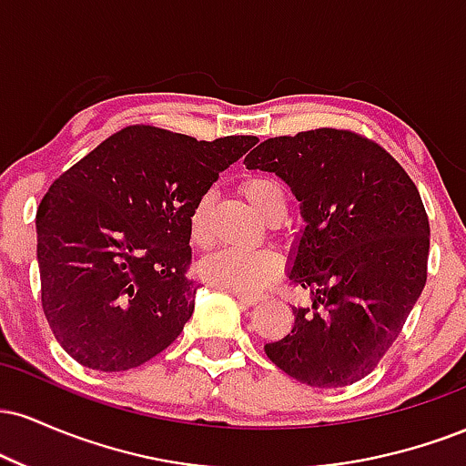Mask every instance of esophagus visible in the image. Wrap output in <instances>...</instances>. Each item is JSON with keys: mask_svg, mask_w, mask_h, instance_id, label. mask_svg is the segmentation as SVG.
<instances>
[{"mask_svg": "<svg viewBox=\"0 0 466 466\" xmlns=\"http://www.w3.org/2000/svg\"><path fill=\"white\" fill-rule=\"evenodd\" d=\"M234 296H237V300L240 304H248V307H251V304H258L260 300H263V296L260 293H243V291H234Z\"/></svg>", "mask_w": 466, "mask_h": 466, "instance_id": "obj_1", "label": "esophagus"}]
</instances>
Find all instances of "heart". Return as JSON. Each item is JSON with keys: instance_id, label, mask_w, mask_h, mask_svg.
Returning a JSON list of instances; mask_svg holds the SVG:
<instances>
[{"instance_id": "obj_1", "label": "heart", "mask_w": 466, "mask_h": 466, "mask_svg": "<svg viewBox=\"0 0 466 466\" xmlns=\"http://www.w3.org/2000/svg\"><path fill=\"white\" fill-rule=\"evenodd\" d=\"M243 195L256 210L263 215L267 221H278L287 210V195L280 181L267 175H251L245 177ZM212 206H215V192L206 190L201 192L199 199L192 206L188 215V237L195 248H208L212 240L210 232V218ZM278 271V256L269 249L243 251L234 249H215L206 256L199 263V276L208 285L226 289V291H258L265 287Z\"/></svg>"}]
</instances>
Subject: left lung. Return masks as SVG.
I'll return each instance as SVG.
<instances>
[{
	"label": "left lung",
	"mask_w": 466,
	"mask_h": 466,
	"mask_svg": "<svg viewBox=\"0 0 466 466\" xmlns=\"http://www.w3.org/2000/svg\"><path fill=\"white\" fill-rule=\"evenodd\" d=\"M248 168L291 186L307 221L289 280L311 293L291 330L265 344L280 370L313 388L370 374L427 282L430 218L414 181L381 144L349 129L269 137Z\"/></svg>",
	"instance_id": "1"
}]
</instances>
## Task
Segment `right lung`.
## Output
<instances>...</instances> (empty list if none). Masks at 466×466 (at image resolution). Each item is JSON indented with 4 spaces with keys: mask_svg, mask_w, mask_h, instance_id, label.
<instances>
[{
    "mask_svg": "<svg viewBox=\"0 0 466 466\" xmlns=\"http://www.w3.org/2000/svg\"><path fill=\"white\" fill-rule=\"evenodd\" d=\"M256 142L131 125L55 179L36 210V260L46 319L72 360L120 372L177 339L199 289L188 215Z\"/></svg>",
    "mask_w": 466,
    "mask_h": 466,
    "instance_id": "add662e5",
    "label": "right lung"
}]
</instances>
